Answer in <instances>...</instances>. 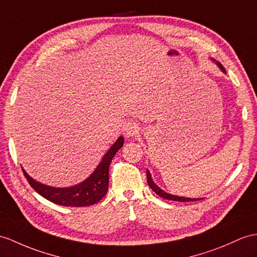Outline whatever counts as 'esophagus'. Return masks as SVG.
I'll return each instance as SVG.
<instances>
[{
  "mask_svg": "<svg viewBox=\"0 0 257 257\" xmlns=\"http://www.w3.org/2000/svg\"><path fill=\"white\" fill-rule=\"evenodd\" d=\"M124 134L126 137H134L140 134V126L134 122H128L124 126Z\"/></svg>",
  "mask_w": 257,
  "mask_h": 257,
  "instance_id": "esophagus-1",
  "label": "esophagus"
}]
</instances>
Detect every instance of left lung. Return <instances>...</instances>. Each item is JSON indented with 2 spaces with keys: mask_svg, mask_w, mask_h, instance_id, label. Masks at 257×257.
Returning <instances> with one entry per match:
<instances>
[{
  "mask_svg": "<svg viewBox=\"0 0 257 257\" xmlns=\"http://www.w3.org/2000/svg\"><path fill=\"white\" fill-rule=\"evenodd\" d=\"M216 64L220 67V70L226 73V70H224V67L219 63V62H216ZM147 174V183L148 185L150 186V189H152L157 195H159L160 197L165 198V199H169V201H177V202H195V201H199V199L202 198H190V197H182V196H177V195H172V194H168L166 193L165 191H162L159 186H157L155 184V182L153 181V178H152V174H150V172L147 170L146 172Z\"/></svg>",
  "mask_w": 257,
  "mask_h": 257,
  "instance_id": "left-lung-1",
  "label": "left lung"
}]
</instances>
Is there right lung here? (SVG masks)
I'll use <instances>...</instances> for the list:
<instances>
[{
    "label": "right lung",
    "instance_id": "right-lung-1",
    "mask_svg": "<svg viewBox=\"0 0 257 257\" xmlns=\"http://www.w3.org/2000/svg\"><path fill=\"white\" fill-rule=\"evenodd\" d=\"M123 136H120L107 154L103 156L101 162L90 174V177L81 183L71 187H52L45 185L29 177L23 168L22 170L30 186L48 201L61 206H72V207L90 206L98 203L107 194L109 186V167L118 149L123 146Z\"/></svg>",
    "mask_w": 257,
    "mask_h": 257
}]
</instances>
